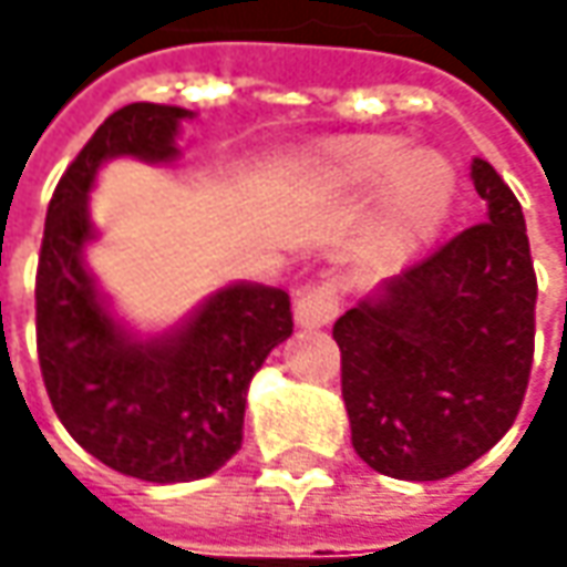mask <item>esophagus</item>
Segmentation results:
<instances>
[{
  "label": "esophagus",
  "mask_w": 567,
  "mask_h": 567,
  "mask_svg": "<svg viewBox=\"0 0 567 567\" xmlns=\"http://www.w3.org/2000/svg\"><path fill=\"white\" fill-rule=\"evenodd\" d=\"M340 312V287L334 280H318L296 299V321L302 328H324Z\"/></svg>",
  "instance_id": "34e87169"
}]
</instances>
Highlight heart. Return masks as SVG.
Here are the masks:
<instances>
[{"label": "heart", "mask_w": 567, "mask_h": 567, "mask_svg": "<svg viewBox=\"0 0 567 567\" xmlns=\"http://www.w3.org/2000/svg\"><path fill=\"white\" fill-rule=\"evenodd\" d=\"M340 169L360 186L391 179L381 220V246L391 255H410L435 236L454 202V169L439 154H410L403 144L362 142L340 154Z\"/></svg>", "instance_id": "heart-1"}]
</instances>
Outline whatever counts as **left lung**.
<instances>
[{"instance_id":"obj_1","label":"left lung","mask_w":567,"mask_h":567,"mask_svg":"<svg viewBox=\"0 0 567 567\" xmlns=\"http://www.w3.org/2000/svg\"><path fill=\"white\" fill-rule=\"evenodd\" d=\"M486 220L334 321L353 447L394 480H445L517 420L534 365L536 274L524 210L486 161Z\"/></svg>"}]
</instances>
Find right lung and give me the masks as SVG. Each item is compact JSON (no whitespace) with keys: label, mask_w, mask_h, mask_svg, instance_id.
<instances>
[{"label":"right lung","mask_w":567,"mask_h":567,"mask_svg":"<svg viewBox=\"0 0 567 567\" xmlns=\"http://www.w3.org/2000/svg\"><path fill=\"white\" fill-rule=\"evenodd\" d=\"M192 113L128 103L91 135L62 173L37 265V357L55 416L87 454L147 483H188L220 470L243 445L251 375L293 334L290 296L233 284L183 328L135 340L113 321L81 249L94 239L87 192L103 161L166 164Z\"/></svg>","instance_id":"obj_1"}]
</instances>
